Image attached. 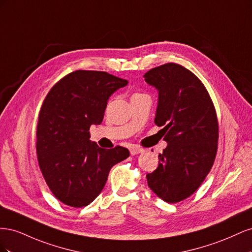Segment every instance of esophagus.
I'll return each instance as SVG.
<instances>
[{"mask_svg": "<svg viewBox=\"0 0 252 252\" xmlns=\"http://www.w3.org/2000/svg\"><path fill=\"white\" fill-rule=\"evenodd\" d=\"M129 150H130V154L132 156L139 155V154H142V152H144V149L139 147V146H136V145H132V146L130 147V149H129Z\"/></svg>", "mask_w": 252, "mask_h": 252, "instance_id": "34e87169", "label": "esophagus"}]
</instances>
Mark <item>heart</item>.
<instances>
[{"label": "heart", "mask_w": 252, "mask_h": 252, "mask_svg": "<svg viewBox=\"0 0 252 252\" xmlns=\"http://www.w3.org/2000/svg\"><path fill=\"white\" fill-rule=\"evenodd\" d=\"M135 94H134V95H135Z\"/></svg>", "instance_id": "b5f03b06"}]
</instances>
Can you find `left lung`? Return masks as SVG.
<instances>
[{"mask_svg":"<svg viewBox=\"0 0 252 252\" xmlns=\"http://www.w3.org/2000/svg\"><path fill=\"white\" fill-rule=\"evenodd\" d=\"M158 91L155 123L163 126L167 147L158 166L146 175L149 188L167 203L187 199L200 187L215 162L219 125L208 91L195 75L167 63L144 74Z\"/></svg>","mask_w":252,"mask_h":252,"instance_id":"8db88e82","label":"left lung"}]
</instances>
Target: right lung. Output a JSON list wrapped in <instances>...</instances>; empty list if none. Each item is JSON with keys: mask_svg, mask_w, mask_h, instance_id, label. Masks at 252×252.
<instances>
[{"mask_svg": "<svg viewBox=\"0 0 252 252\" xmlns=\"http://www.w3.org/2000/svg\"><path fill=\"white\" fill-rule=\"evenodd\" d=\"M127 80L105 71L77 70L60 80L42 105L36 154L49 189L62 203L80 208L101 193L111 167L129 157L127 148L103 149L89 128L100 125L108 98Z\"/></svg>", "mask_w": 252, "mask_h": 252, "instance_id": "right-lung-1", "label": "right lung"}]
</instances>
